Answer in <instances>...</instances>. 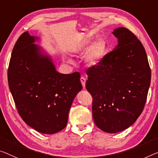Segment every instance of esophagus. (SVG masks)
Listing matches in <instances>:
<instances>
[{
    "label": "esophagus",
    "mask_w": 158,
    "mask_h": 158,
    "mask_svg": "<svg viewBox=\"0 0 158 158\" xmlns=\"http://www.w3.org/2000/svg\"><path fill=\"white\" fill-rule=\"evenodd\" d=\"M81 82L82 83V87H83V88H85V82H86V78L83 76H82L81 77Z\"/></svg>",
    "instance_id": "esophagus-1"
}]
</instances>
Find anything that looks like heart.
Instances as JSON below:
<instances>
[{"label": "heart", "mask_w": 158, "mask_h": 158, "mask_svg": "<svg viewBox=\"0 0 158 158\" xmlns=\"http://www.w3.org/2000/svg\"><path fill=\"white\" fill-rule=\"evenodd\" d=\"M91 43V40L89 39H85L77 46L76 51L78 53L85 52L87 51L85 57L86 63L91 66H94L98 65L99 62L102 61L106 54V44L105 41L102 39H98ZM70 61V60H69Z\"/></svg>", "instance_id": "obj_1"}]
</instances>
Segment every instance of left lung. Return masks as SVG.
Instances as JSON below:
<instances>
[{
  "label": "left lung",
  "instance_id": "8db88e82",
  "mask_svg": "<svg viewBox=\"0 0 158 158\" xmlns=\"http://www.w3.org/2000/svg\"><path fill=\"white\" fill-rule=\"evenodd\" d=\"M112 34L118 44L98 65L87 71L86 88L92 94L93 117L103 131H122L143 110L151 71L143 46L125 27Z\"/></svg>",
  "mask_w": 158,
  "mask_h": 158
}]
</instances>
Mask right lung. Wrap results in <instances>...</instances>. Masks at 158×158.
Listing matches in <instances>:
<instances>
[{
	"instance_id": "add662e5",
	"label": "right lung",
	"mask_w": 158,
	"mask_h": 158,
	"mask_svg": "<svg viewBox=\"0 0 158 158\" xmlns=\"http://www.w3.org/2000/svg\"><path fill=\"white\" fill-rule=\"evenodd\" d=\"M25 31L12 52L8 85L23 121L37 131L54 134L66 127L70 109L82 86L78 72L63 74L52 58Z\"/></svg>"
}]
</instances>
